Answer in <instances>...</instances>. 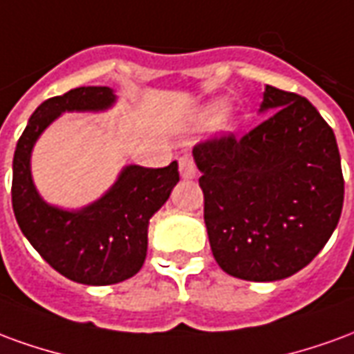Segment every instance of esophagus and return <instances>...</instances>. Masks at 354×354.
<instances>
[{
	"label": "esophagus",
	"instance_id": "esophagus-1",
	"mask_svg": "<svg viewBox=\"0 0 354 354\" xmlns=\"http://www.w3.org/2000/svg\"><path fill=\"white\" fill-rule=\"evenodd\" d=\"M180 176L184 180H193L197 176V167H195V161H193L189 155H184L180 159Z\"/></svg>",
	"mask_w": 354,
	"mask_h": 354
}]
</instances>
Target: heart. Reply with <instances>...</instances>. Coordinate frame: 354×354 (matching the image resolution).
Listing matches in <instances>:
<instances>
[{
  "label": "heart",
  "instance_id": "heart-1",
  "mask_svg": "<svg viewBox=\"0 0 354 354\" xmlns=\"http://www.w3.org/2000/svg\"><path fill=\"white\" fill-rule=\"evenodd\" d=\"M225 102H214V104H210V106H207V108L203 109V113H201V121L205 124H214L218 123L220 119H222V115L225 113Z\"/></svg>",
  "mask_w": 354,
  "mask_h": 354
}]
</instances>
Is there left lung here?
<instances>
[{
  "label": "left lung",
  "mask_w": 354,
  "mask_h": 354,
  "mask_svg": "<svg viewBox=\"0 0 354 354\" xmlns=\"http://www.w3.org/2000/svg\"><path fill=\"white\" fill-rule=\"evenodd\" d=\"M271 111L241 138L193 147L214 260L243 281L297 273L342 216L345 182L330 124L307 98L267 85L260 111Z\"/></svg>",
  "instance_id": "left-lung-1"
}]
</instances>
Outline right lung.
<instances>
[{
    "label": "right lung",
    "mask_w": 354,
    "mask_h": 354,
    "mask_svg": "<svg viewBox=\"0 0 354 354\" xmlns=\"http://www.w3.org/2000/svg\"><path fill=\"white\" fill-rule=\"evenodd\" d=\"M109 87H80L45 100L35 109L12 159V210L20 231L43 260L66 279L91 286L127 281L147 252L149 218L178 184V162L162 169L131 165L100 199L81 210L50 207L32 180L30 157L41 132L64 111H102L113 106Z\"/></svg>",
    "instance_id": "add662e5"
}]
</instances>
